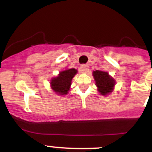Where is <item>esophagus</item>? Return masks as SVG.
Here are the masks:
<instances>
[{
  "instance_id": "34e87169",
  "label": "esophagus",
  "mask_w": 152,
  "mask_h": 152,
  "mask_svg": "<svg viewBox=\"0 0 152 152\" xmlns=\"http://www.w3.org/2000/svg\"><path fill=\"white\" fill-rule=\"evenodd\" d=\"M88 70H89V67L86 64H83V65H81V66H80V71H81V73L86 74V73L88 72Z\"/></svg>"
}]
</instances>
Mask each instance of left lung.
<instances>
[{
  "label": "left lung",
  "instance_id": "left-lung-1",
  "mask_svg": "<svg viewBox=\"0 0 152 152\" xmlns=\"http://www.w3.org/2000/svg\"><path fill=\"white\" fill-rule=\"evenodd\" d=\"M94 78L95 80L97 90L102 96H107L111 94L114 89L116 81L109 73L104 71L96 70L93 73Z\"/></svg>",
  "mask_w": 152,
  "mask_h": 152
}]
</instances>
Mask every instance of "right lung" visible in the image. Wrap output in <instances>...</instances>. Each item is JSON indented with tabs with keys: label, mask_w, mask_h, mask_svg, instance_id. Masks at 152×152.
<instances>
[{
	"label": "right lung",
	"mask_w": 152,
	"mask_h": 152,
	"mask_svg": "<svg viewBox=\"0 0 152 152\" xmlns=\"http://www.w3.org/2000/svg\"><path fill=\"white\" fill-rule=\"evenodd\" d=\"M77 73V70L75 69H69L60 71L58 76L50 79V88L57 95H66L70 90L71 81Z\"/></svg>",
	"instance_id": "1"
}]
</instances>
